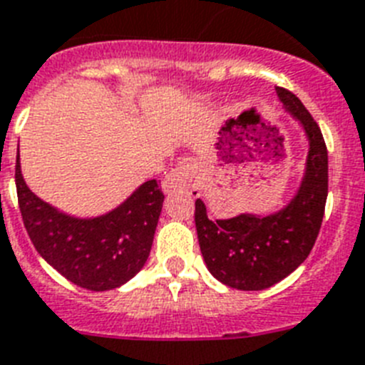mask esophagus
Returning a JSON list of instances; mask_svg holds the SVG:
<instances>
[{
    "instance_id": "esophagus-1",
    "label": "esophagus",
    "mask_w": 365,
    "mask_h": 365,
    "mask_svg": "<svg viewBox=\"0 0 365 365\" xmlns=\"http://www.w3.org/2000/svg\"><path fill=\"white\" fill-rule=\"evenodd\" d=\"M165 192L176 191H198L200 187V167L195 159H183L170 173L165 176L161 183Z\"/></svg>"
}]
</instances>
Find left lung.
I'll return each instance as SVG.
<instances>
[{
  "label": "left lung",
  "mask_w": 365,
  "mask_h": 365,
  "mask_svg": "<svg viewBox=\"0 0 365 365\" xmlns=\"http://www.w3.org/2000/svg\"><path fill=\"white\" fill-rule=\"evenodd\" d=\"M277 94L308 139L304 174L295 197L269 215L240 213L213 220L204 200L195 202L198 245L207 269L225 286L243 292L274 286L308 258L329 195V152L319 125L295 94L282 87H277Z\"/></svg>",
  "instance_id": "left-lung-1"
}]
</instances>
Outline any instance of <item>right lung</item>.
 Masks as SVG:
<instances>
[{
    "label": "right lung",
    "instance_id": "add662e5",
    "mask_svg": "<svg viewBox=\"0 0 365 365\" xmlns=\"http://www.w3.org/2000/svg\"><path fill=\"white\" fill-rule=\"evenodd\" d=\"M18 206L36 252L66 280L91 292L115 289L148 259L165 195L148 180L106 215H66L38 198L21 176L16 155Z\"/></svg>",
    "mask_w": 365,
    "mask_h": 365
}]
</instances>
